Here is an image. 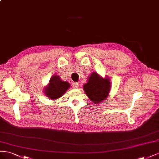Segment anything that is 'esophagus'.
Wrapping results in <instances>:
<instances>
[{
  "label": "esophagus",
  "mask_w": 159,
  "mask_h": 159,
  "mask_svg": "<svg viewBox=\"0 0 159 159\" xmlns=\"http://www.w3.org/2000/svg\"><path fill=\"white\" fill-rule=\"evenodd\" d=\"M79 87V84L78 83H72V87L74 89H78Z\"/></svg>",
  "instance_id": "1"
}]
</instances>
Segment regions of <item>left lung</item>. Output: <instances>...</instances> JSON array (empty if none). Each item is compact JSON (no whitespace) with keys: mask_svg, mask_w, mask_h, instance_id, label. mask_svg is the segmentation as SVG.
I'll return each instance as SVG.
<instances>
[{"mask_svg":"<svg viewBox=\"0 0 159 159\" xmlns=\"http://www.w3.org/2000/svg\"><path fill=\"white\" fill-rule=\"evenodd\" d=\"M87 80V83L83 84V89L89 98L95 104L105 101L111 89L110 79L107 76L103 78L98 72H93Z\"/></svg>","mask_w":159,"mask_h":159,"instance_id":"1","label":"left lung"}]
</instances>
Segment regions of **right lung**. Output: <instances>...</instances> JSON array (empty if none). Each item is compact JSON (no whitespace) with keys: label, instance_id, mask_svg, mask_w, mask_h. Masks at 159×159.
Listing matches in <instances>:
<instances>
[{"label":"right lung","instance_id":"1","mask_svg":"<svg viewBox=\"0 0 159 159\" xmlns=\"http://www.w3.org/2000/svg\"><path fill=\"white\" fill-rule=\"evenodd\" d=\"M70 87L69 83L62 80L59 76L54 75L44 88V93L49 99L57 100L61 98Z\"/></svg>","mask_w":159,"mask_h":159}]
</instances>
